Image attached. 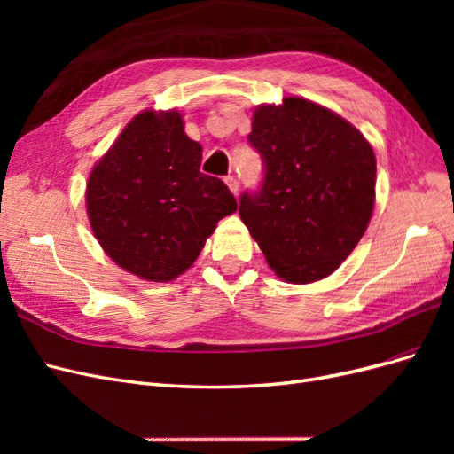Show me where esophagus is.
<instances>
[{
	"mask_svg": "<svg viewBox=\"0 0 454 454\" xmlns=\"http://www.w3.org/2000/svg\"><path fill=\"white\" fill-rule=\"evenodd\" d=\"M225 184L229 185L232 195H239V187H240V185H239V180H237L235 176H227V177H225Z\"/></svg>",
	"mask_w": 454,
	"mask_h": 454,
	"instance_id": "esophagus-1",
	"label": "esophagus"
}]
</instances>
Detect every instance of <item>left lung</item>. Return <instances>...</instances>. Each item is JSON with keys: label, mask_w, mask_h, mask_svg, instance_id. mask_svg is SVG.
I'll return each instance as SVG.
<instances>
[{"label": "left lung", "mask_w": 454, "mask_h": 454, "mask_svg": "<svg viewBox=\"0 0 454 454\" xmlns=\"http://www.w3.org/2000/svg\"><path fill=\"white\" fill-rule=\"evenodd\" d=\"M248 142L265 177L257 193H242L239 214L269 267L292 284L329 277L373 214V147L347 119L299 96L255 107Z\"/></svg>", "instance_id": "left-lung-1"}]
</instances>
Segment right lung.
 <instances>
[{"label":"right lung","mask_w":454,"mask_h":454,"mask_svg":"<svg viewBox=\"0 0 454 454\" xmlns=\"http://www.w3.org/2000/svg\"><path fill=\"white\" fill-rule=\"evenodd\" d=\"M200 160L176 109H144L94 164L90 229L121 269L170 282L195 263L219 219L237 212L229 187L202 174Z\"/></svg>","instance_id":"1"}]
</instances>
